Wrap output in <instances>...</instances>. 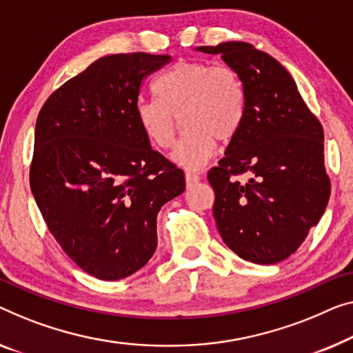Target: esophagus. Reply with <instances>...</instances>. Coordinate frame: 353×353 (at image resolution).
Here are the masks:
<instances>
[{"label": "esophagus", "instance_id": "esophagus-1", "mask_svg": "<svg viewBox=\"0 0 353 353\" xmlns=\"http://www.w3.org/2000/svg\"><path fill=\"white\" fill-rule=\"evenodd\" d=\"M199 177L198 174H194V172H185V182H187V185L190 187V185H193V183H196V182H199Z\"/></svg>", "mask_w": 353, "mask_h": 353}]
</instances>
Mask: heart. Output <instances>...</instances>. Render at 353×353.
I'll use <instances>...</instances> for the list:
<instances>
[{
	"mask_svg": "<svg viewBox=\"0 0 353 353\" xmlns=\"http://www.w3.org/2000/svg\"><path fill=\"white\" fill-rule=\"evenodd\" d=\"M157 98H141L134 106L136 122L157 149H168L182 114L185 133L171 159L187 170H199L212 159L217 141L228 143L244 120L245 94L238 74L225 65L182 60L157 77Z\"/></svg>",
	"mask_w": 353,
	"mask_h": 353,
	"instance_id": "obj_1",
	"label": "heart"
}]
</instances>
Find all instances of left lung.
<instances>
[{
	"label": "left lung",
	"mask_w": 353,
	"mask_h": 353,
	"mask_svg": "<svg viewBox=\"0 0 353 353\" xmlns=\"http://www.w3.org/2000/svg\"><path fill=\"white\" fill-rule=\"evenodd\" d=\"M196 50L222 57L245 94L243 125L208 174L219 233L243 260L274 265L296 252L327 209L323 128L271 55L239 41Z\"/></svg>",
	"instance_id": "obj_1"
}]
</instances>
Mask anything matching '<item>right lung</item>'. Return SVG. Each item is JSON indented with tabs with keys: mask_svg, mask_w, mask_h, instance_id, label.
I'll return each instance as SVG.
<instances>
[{
	"mask_svg": "<svg viewBox=\"0 0 353 353\" xmlns=\"http://www.w3.org/2000/svg\"><path fill=\"white\" fill-rule=\"evenodd\" d=\"M168 55H108L44 103L30 187L66 255L101 281L141 270L157 249V214L185 190L183 171L152 149L136 122L143 79Z\"/></svg>",
	"mask_w": 353,
	"mask_h": 353,
	"instance_id": "1",
	"label": "right lung"
}]
</instances>
